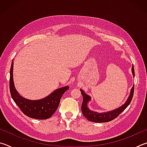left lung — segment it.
I'll return each instance as SVG.
<instances>
[{
  "mask_svg": "<svg viewBox=\"0 0 147 147\" xmlns=\"http://www.w3.org/2000/svg\"><path fill=\"white\" fill-rule=\"evenodd\" d=\"M131 72H132L133 76H135V72H134V65L131 68ZM81 93L83 96V102L82 104L81 109L82 111L83 115L88 119V120L94 123H107V122L111 121L115 119L116 117L120 115L123 111L127 108L128 106L130 104L131 100H132L134 91V86H133L130 91V95H129L127 100L124 103L123 106H121L119 108H117L114 110L107 111L104 113H98L95 111H93L90 110L88 107V103L91 100L90 96L84 93L82 89H80Z\"/></svg>",
  "mask_w": 147,
  "mask_h": 147,
  "instance_id": "left-lung-1",
  "label": "left lung"
}]
</instances>
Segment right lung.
<instances>
[{
  "label": "right lung",
  "mask_w": 147,
  "mask_h": 147,
  "mask_svg": "<svg viewBox=\"0 0 147 147\" xmlns=\"http://www.w3.org/2000/svg\"><path fill=\"white\" fill-rule=\"evenodd\" d=\"M13 62L12 61L9 77V90L12 98L24 115L32 119H47L51 117L56 111L62 95L69 86L56 89L47 97L40 100H28L21 96L16 90L13 78Z\"/></svg>",
  "instance_id": "1"
}]
</instances>
